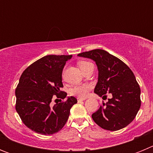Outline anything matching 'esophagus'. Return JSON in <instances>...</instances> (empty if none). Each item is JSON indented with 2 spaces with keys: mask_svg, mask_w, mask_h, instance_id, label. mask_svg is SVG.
Segmentation results:
<instances>
[{
  "mask_svg": "<svg viewBox=\"0 0 153 153\" xmlns=\"http://www.w3.org/2000/svg\"><path fill=\"white\" fill-rule=\"evenodd\" d=\"M86 100V98H81V97H78L77 101L78 102H81V101H84Z\"/></svg>",
  "mask_w": 153,
  "mask_h": 153,
  "instance_id": "34e87169",
  "label": "esophagus"
}]
</instances>
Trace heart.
<instances>
[{
  "instance_id": "1",
  "label": "heart",
  "mask_w": 153,
  "mask_h": 153,
  "mask_svg": "<svg viewBox=\"0 0 153 153\" xmlns=\"http://www.w3.org/2000/svg\"><path fill=\"white\" fill-rule=\"evenodd\" d=\"M90 64H91V63L87 61H80L78 63L81 70H83L86 66H88ZM90 87L89 85H82V86H74V88L71 90V93H72L73 95L78 96V97H85L87 95V93L90 90Z\"/></svg>"
}]
</instances>
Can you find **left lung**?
<instances>
[{
  "label": "left lung",
  "mask_w": 153,
  "mask_h": 153,
  "mask_svg": "<svg viewBox=\"0 0 153 153\" xmlns=\"http://www.w3.org/2000/svg\"><path fill=\"white\" fill-rule=\"evenodd\" d=\"M79 56L90 58L98 68V82L94 93L112 98L93 113V121L101 128L117 131L129 125L134 120L140 106V87L134 74L125 63L104 50L96 49L80 53Z\"/></svg>",
  "instance_id": "1"
}]
</instances>
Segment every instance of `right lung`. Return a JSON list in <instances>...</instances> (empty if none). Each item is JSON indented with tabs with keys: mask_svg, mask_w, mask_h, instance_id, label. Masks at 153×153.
Returning <instances> with one entry per match:
<instances>
[{
	"mask_svg": "<svg viewBox=\"0 0 153 153\" xmlns=\"http://www.w3.org/2000/svg\"><path fill=\"white\" fill-rule=\"evenodd\" d=\"M72 55H47L24 70L15 90L16 110L24 124L43 135L56 133L64 126L70 109L77 100L74 97L51 106L53 95L65 99L61 91L62 72Z\"/></svg>",
	"mask_w": 153,
	"mask_h": 153,
	"instance_id": "1",
	"label": "right lung"
}]
</instances>
